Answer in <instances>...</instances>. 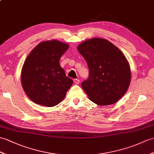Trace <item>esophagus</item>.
Masks as SVG:
<instances>
[{
  "label": "esophagus",
  "instance_id": "esophagus-1",
  "mask_svg": "<svg viewBox=\"0 0 154 154\" xmlns=\"http://www.w3.org/2000/svg\"><path fill=\"white\" fill-rule=\"evenodd\" d=\"M73 81H74V83H75L76 85H78L79 83H80V80L77 79H73Z\"/></svg>",
  "mask_w": 154,
  "mask_h": 154
}]
</instances>
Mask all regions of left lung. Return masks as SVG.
I'll return each instance as SVG.
<instances>
[{
  "label": "left lung",
  "mask_w": 154,
  "mask_h": 154,
  "mask_svg": "<svg viewBox=\"0 0 154 154\" xmlns=\"http://www.w3.org/2000/svg\"><path fill=\"white\" fill-rule=\"evenodd\" d=\"M89 69V76L81 83L92 102L100 106L117 102L129 87L131 71L125 56L106 39L92 38L77 46Z\"/></svg>",
  "instance_id": "8db88e82"
}]
</instances>
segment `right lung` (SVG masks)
<instances>
[{"instance_id": "right-lung-1", "label": "right lung", "mask_w": 154, "mask_h": 154, "mask_svg": "<svg viewBox=\"0 0 154 154\" xmlns=\"http://www.w3.org/2000/svg\"><path fill=\"white\" fill-rule=\"evenodd\" d=\"M68 48L69 45L60 41H46L29 53L21 69V83L31 100L53 107L65 98L73 80L66 75L60 59Z\"/></svg>"}]
</instances>
